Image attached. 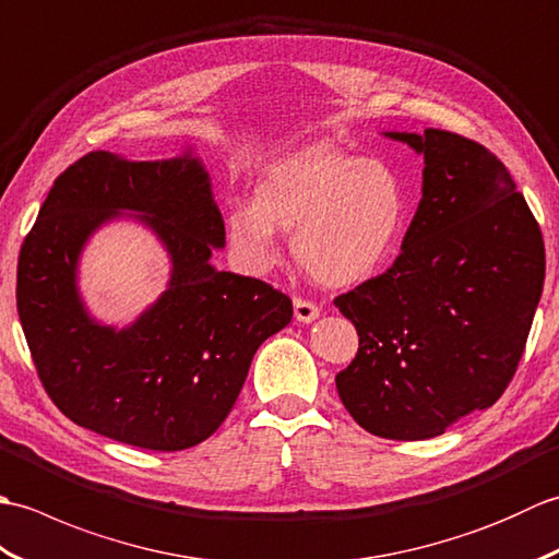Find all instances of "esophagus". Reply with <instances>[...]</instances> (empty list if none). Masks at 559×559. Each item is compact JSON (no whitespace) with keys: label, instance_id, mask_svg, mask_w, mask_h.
Here are the masks:
<instances>
[{"label":"esophagus","instance_id":"esophagus-1","mask_svg":"<svg viewBox=\"0 0 559 559\" xmlns=\"http://www.w3.org/2000/svg\"><path fill=\"white\" fill-rule=\"evenodd\" d=\"M293 307H295V319H298V322L307 324V322H314V319L319 317V307L312 300L295 298Z\"/></svg>","mask_w":559,"mask_h":559}]
</instances>
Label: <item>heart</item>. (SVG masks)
<instances>
[{"instance_id":"1","label":"heart","mask_w":559,"mask_h":559,"mask_svg":"<svg viewBox=\"0 0 559 559\" xmlns=\"http://www.w3.org/2000/svg\"><path fill=\"white\" fill-rule=\"evenodd\" d=\"M406 216V187L386 163L314 146L273 165L254 204L233 206L225 228L245 273L264 276L281 264L278 227L295 233V254L314 281L350 286L384 266Z\"/></svg>"}]
</instances>
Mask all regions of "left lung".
<instances>
[{"mask_svg": "<svg viewBox=\"0 0 559 559\" xmlns=\"http://www.w3.org/2000/svg\"><path fill=\"white\" fill-rule=\"evenodd\" d=\"M386 136L425 156L423 199L394 264L334 300L360 336L336 389L367 432L415 442L504 394L543 293L545 245L478 141L447 129Z\"/></svg>", "mask_w": 559, "mask_h": 559, "instance_id": "left-lung-1", "label": "left lung"}]
</instances>
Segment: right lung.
<instances>
[{
	"instance_id": "right-lung-1",
	"label": "right lung",
	"mask_w": 559,
	"mask_h": 559,
	"mask_svg": "<svg viewBox=\"0 0 559 559\" xmlns=\"http://www.w3.org/2000/svg\"><path fill=\"white\" fill-rule=\"evenodd\" d=\"M120 210L145 213L174 273L162 300L115 332L82 310L75 261ZM223 245L209 175L192 156L134 163L91 151L57 177L21 245L16 310L47 396L71 423L151 451L189 449L218 430L257 348L293 317L286 293L209 264Z\"/></svg>"
}]
</instances>
